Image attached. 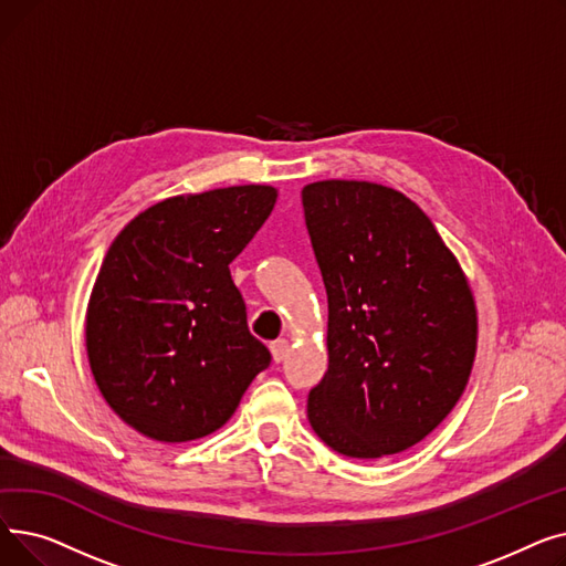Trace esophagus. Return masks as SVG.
I'll return each mask as SVG.
<instances>
[{
    "label": "esophagus",
    "mask_w": 566,
    "mask_h": 566,
    "mask_svg": "<svg viewBox=\"0 0 566 566\" xmlns=\"http://www.w3.org/2000/svg\"><path fill=\"white\" fill-rule=\"evenodd\" d=\"M271 353H273V360L275 363H282L286 358V353H289V342L286 339H275L271 344Z\"/></svg>",
    "instance_id": "esophagus-1"
}]
</instances>
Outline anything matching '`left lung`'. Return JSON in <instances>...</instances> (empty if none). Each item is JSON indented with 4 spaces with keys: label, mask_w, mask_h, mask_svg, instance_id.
I'll return each instance as SVG.
<instances>
[{
    "label": "left lung",
    "mask_w": 566,
    "mask_h": 566,
    "mask_svg": "<svg viewBox=\"0 0 566 566\" xmlns=\"http://www.w3.org/2000/svg\"><path fill=\"white\" fill-rule=\"evenodd\" d=\"M328 293V371L310 390L316 436L350 459L397 454L457 406L478 350L459 261L406 195L367 181L303 188Z\"/></svg>",
    "instance_id": "left-lung-1"
}]
</instances>
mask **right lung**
Wrapping results in <instances>:
<instances>
[{
    "mask_svg": "<svg viewBox=\"0 0 566 566\" xmlns=\"http://www.w3.org/2000/svg\"><path fill=\"white\" fill-rule=\"evenodd\" d=\"M277 190L233 186L146 208L109 245L86 310V353L109 408L146 438L218 431L271 365L229 263Z\"/></svg>",
    "mask_w": 566,
    "mask_h": 566,
    "instance_id": "right-lung-1",
    "label": "right lung"
}]
</instances>
